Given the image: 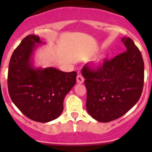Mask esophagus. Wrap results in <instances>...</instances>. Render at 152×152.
<instances>
[{
  "instance_id": "1",
  "label": "esophagus",
  "mask_w": 152,
  "mask_h": 152,
  "mask_svg": "<svg viewBox=\"0 0 152 152\" xmlns=\"http://www.w3.org/2000/svg\"><path fill=\"white\" fill-rule=\"evenodd\" d=\"M76 81H77L78 84H82L85 81V79L82 74H78L77 77H76Z\"/></svg>"
}]
</instances>
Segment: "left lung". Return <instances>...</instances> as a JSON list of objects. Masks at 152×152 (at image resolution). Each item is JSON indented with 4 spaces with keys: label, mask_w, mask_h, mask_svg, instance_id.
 Here are the masks:
<instances>
[{
    "label": "left lung",
    "mask_w": 152,
    "mask_h": 152,
    "mask_svg": "<svg viewBox=\"0 0 152 152\" xmlns=\"http://www.w3.org/2000/svg\"><path fill=\"white\" fill-rule=\"evenodd\" d=\"M125 52L105 59L102 66L82 70L87 88L86 107L89 115L99 122L119 118L137 104L142 91L144 62L132 39H121Z\"/></svg>",
    "instance_id": "8db88e82"
}]
</instances>
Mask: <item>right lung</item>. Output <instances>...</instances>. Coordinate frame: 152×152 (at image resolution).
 Here are the masks:
<instances>
[{
  "mask_svg": "<svg viewBox=\"0 0 152 152\" xmlns=\"http://www.w3.org/2000/svg\"><path fill=\"white\" fill-rule=\"evenodd\" d=\"M37 35L26 37L11 57L8 90L12 102L31 120L47 123L63 111L65 97L76 82V72L61 71L56 67H36L33 56L39 44Z\"/></svg>",
  "mask_w": 152,
  "mask_h": 152,
  "instance_id": "obj_1",
  "label": "right lung"
}]
</instances>
